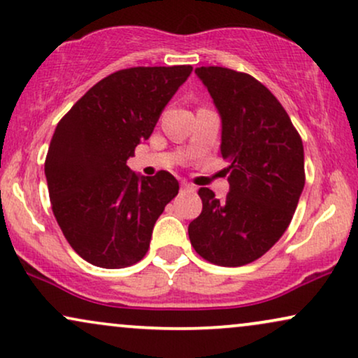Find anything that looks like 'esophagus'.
I'll return each instance as SVG.
<instances>
[{
  "label": "esophagus",
  "instance_id": "34e87169",
  "mask_svg": "<svg viewBox=\"0 0 358 358\" xmlns=\"http://www.w3.org/2000/svg\"><path fill=\"white\" fill-rule=\"evenodd\" d=\"M182 190L188 192V193H193V192H195V187H193V185H190V183H187V182H182Z\"/></svg>",
  "mask_w": 358,
  "mask_h": 358
}]
</instances>
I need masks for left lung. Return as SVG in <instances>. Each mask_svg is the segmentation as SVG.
I'll return each mask as SVG.
<instances>
[{"instance_id": "left-lung-1", "label": "left lung", "mask_w": 358, "mask_h": 358, "mask_svg": "<svg viewBox=\"0 0 358 358\" xmlns=\"http://www.w3.org/2000/svg\"><path fill=\"white\" fill-rule=\"evenodd\" d=\"M222 120V157L230 192L218 200L200 188V217L188 225L205 260L240 266L260 258L285 234L305 185L302 138L277 98L247 73L195 68Z\"/></svg>"}]
</instances>
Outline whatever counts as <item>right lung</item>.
<instances>
[{
  "label": "right lung",
  "instance_id": "1",
  "mask_svg": "<svg viewBox=\"0 0 358 358\" xmlns=\"http://www.w3.org/2000/svg\"><path fill=\"white\" fill-rule=\"evenodd\" d=\"M193 68L138 66L98 81L63 116L45 175L55 218L83 260L124 268L145 257L153 227L178 195L168 171L138 175L127 160Z\"/></svg>",
  "mask_w": 358,
  "mask_h": 358
}]
</instances>
